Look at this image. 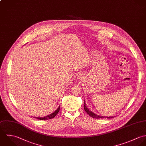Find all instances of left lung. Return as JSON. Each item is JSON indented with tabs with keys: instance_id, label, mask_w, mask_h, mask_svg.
<instances>
[{
	"instance_id": "8db88e82",
	"label": "left lung",
	"mask_w": 146,
	"mask_h": 146,
	"mask_svg": "<svg viewBox=\"0 0 146 146\" xmlns=\"http://www.w3.org/2000/svg\"><path fill=\"white\" fill-rule=\"evenodd\" d=\"M84 110H85L86 112L88 113V115L91 117L92 118H113V117H104V116H99V115H97L95 113H94L93 112H92L91 111H90L86 106V104H85V102L84 100Z\"/></svg>"
}]
</instances>
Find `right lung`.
Instances as JSON below:
<instances>
[{
    "instance_id": "obj_1",
    "label": "right lung",
    "mask_w": 146,
    "mask_h": 146,
    "mask_svg": "<svg viewBox=\"0 0 146 146\" xmlns=\"http://www.w3.org/2000/svg\"><path fill=\"white\" fill-rule=\"evenodd\" d=\"M60 110V107H58V108L52 114H50V115H48L47 116L44 117H36L37 119H40V120H43V119H51L54 118L55 116L58 114Z\"/></svg>"
}]
</instances>
